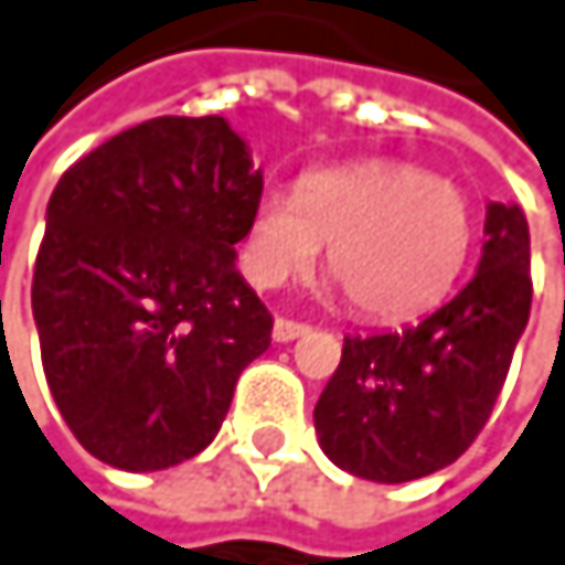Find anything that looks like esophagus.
I'll return each instance as SVG.
<instances>
[{
	"instance_id": "1",
	"label": "esophagus",
	"mask_w": 565,
	"mask_h": 565,
	"mask_svg": "<svg viewBox=\"0 0 565 565\" xmlns=\"http://www.w3.org/2000/svg\"><path fill=\"white\" fill-rule=\"evenodd\" d=\"M274 341H295V338H301V334H308V324H301V321H291V318H277L274 321Z\"/></svg>"
}]
</instances>
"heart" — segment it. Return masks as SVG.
Listing matches in <instances>:
<instances>
[{"label": "heart", "mask_w": 565, "mask_h": 565, "mask_svg": "<svg viewBox=\"0 0 565 565\" xmlns=\"http://www.w3.org/2000/svg\"><path fill=\"white\" fill-rule=\"evenodd\" d=\"M324 241L331 274L361 315L405 318L456 285L472 244L469 196L446 177L395 160L311 170L298 193L257 196L244 270L257 288H280L318 264Z\"/></svg>", "instance_id": "heart-1"}]
</instances>
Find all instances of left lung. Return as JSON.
<instances>
[{
    "instance_id": "1",
    "label": "left lung",
    "mask_w": 565,
    "mask_h": 565,
    "mask_svg": "<svg viewBox=\"0 0 565 565\" xmlns=\"http://www.w3.org/2000/svg\"><path fill=\"white\" fill-rule=\"evenodd\" d=\"M530 305L526 214L489 204L479 270L452 301L412 328L344 338L315 405L324 456L388 486L452 466L492 415Z\"/></svg>"
}]
</instances>
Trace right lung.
Segmentation results:
<instances>
[{"label":"right lung","instance_id":"obj_1","mask_svg":"<svg viewBox=\"0 0 565 565\" xmlns=\"http://www.w3.org/2000/svg\"><path fill=\"white\" fill-rule=\"evenodd\" d=\"M264 190L224 116H157L56 183L32 274L43 372L79 446L124 472L204 452L274 318L237 270Z\"/></svg>","mask_w":565,"mask_h":565}]
</instances>
